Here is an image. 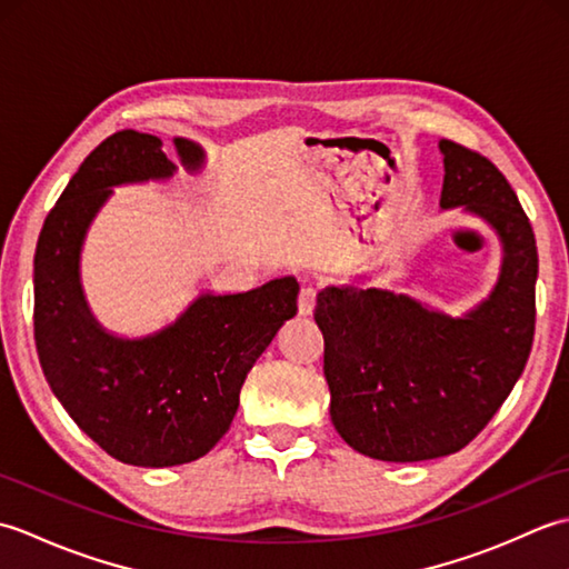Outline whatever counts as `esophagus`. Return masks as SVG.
<instances>
[{"instance_id":"obj_1","label":"esophagus","mask_w":569,"mask_h":569,"mask_svg":"<svg viewBox=\"0 0 569 569\" xmlns=\"http://www.w3.org/2000/svg\"><path fill=\"white\" fill-rule=\"evenodd\" d=\"M316 296L318 291L312 286H303L298 293V312L300 316H312V310H316Z\"/></svg>"}]
</instances>
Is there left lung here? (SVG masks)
Masks as SVG:
<instances>
[{
	"instance_id": "left-lung-1",
	"label": "left lung",
	"mask_w": 569,
	"mask_h": 569,
	"mask_svg": "<svg viewBox=\"0 0 569 569\" xmlns=\"http://www.w3.org/2000/svg\"><path fill=\"white\" fill-rule=\"evenodd\" d=\"M440 153V208H465L501 239V273L489 298L452 318L381 288L318 293L332 426L349 447L383 462L462 450L509 398L533 347V227L489 159L447 139Z\"/></svg>"
}]
</instances>
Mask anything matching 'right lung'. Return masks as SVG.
<instances>
[{"label": "right lung", "mask_w": 569, "mask_h": 569, "mask_svg": "<svg viewBox=\"0 0 569 569\" xmlns=\"http://www.w3.org/2000/svg\"><path fill=\"white\" fill-rule=\"evenodd\" d=\"M159 137H107L48 212L33 257V337L43 377L68 416L107 455L134 467H176L208 455L232 426L249 369L296 316L298 281L198 296L168 328L127 340L92 318L80 286L88 227L112 188L166 180L176 163ZM186 171L204 151L176 139Z\"/></svg>", "instance_id": "add662e5"}]
</instances>
